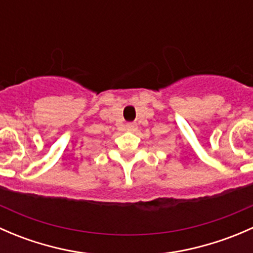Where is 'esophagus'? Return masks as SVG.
Instances as JSON below:
<instances>
[{
  "label": "esophagus",
  "mask_w": 253,
  "mask_h": 253,
  "mask_svg": "<svg viewBox=\"0 0 253 253\" xmlns=\"http://www.w3.org/2000/svg\"><path fill=\"white\" fill-rule=\"evenodd\" d=\"M126 128L128 129V131H134V129H137V125L136 124H127Z\"/></svg>",
  "instance_id": "obj_1"
}]
</instances>
